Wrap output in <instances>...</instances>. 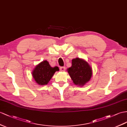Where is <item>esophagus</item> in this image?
<instances>
[{
	"label": "esophagus",
	"instance_id": "obj_1",
	"mask_svg": "<svg viewBox=\"0 0 127 127\" xmlns=\"http://www.w3.org/2000/svg\"><path fill=\"white\" fill-rule=\"evenodd\" d=\"M60 69L61 71H64L65 70V67H61Z\"/></svg>",
	"mask_w": 127,
	"mask_h": 127
}]
</instances>
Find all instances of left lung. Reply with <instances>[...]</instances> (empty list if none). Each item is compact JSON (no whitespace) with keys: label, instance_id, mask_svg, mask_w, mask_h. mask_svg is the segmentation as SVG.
I'll use <instances>...</instances> for the list:
<instances>
[{"label":"left lung","instance_id":"8db88e82","mask_svg":"<svg viewBox=\"0 0 127 127\" xmlns=\"http://www.w3.org/2000/svg\"><path fill=\"white\" fill-rule=\"evenodd\" d=\"M74 84L83 87L89 82L92 76V69L89 63L82 58L72 60V65L67 69Z\"/></svg>","mask_w":127,"mask_h":127}]
</instances>
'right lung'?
Returning <instances> with one entry per match:
<instances>
[{
    "mask_svg": "<svg viewBox=\"0 0 127 127\" xmlns=\"http://www.w3.org/2000/svg\"><path fill=\"white\" fill-rule=\"evenodd\" d=\"M59 71L57 66L51 67L46 60L41 62L35 67L32 71V76L38 85H47L54 76L56 71Z\"/></svg>",
    "mask_w": 127,
    "mask_h": 127,
    "instance_id": "add662e5",
    "label": "right lung"
}]
</instances>
